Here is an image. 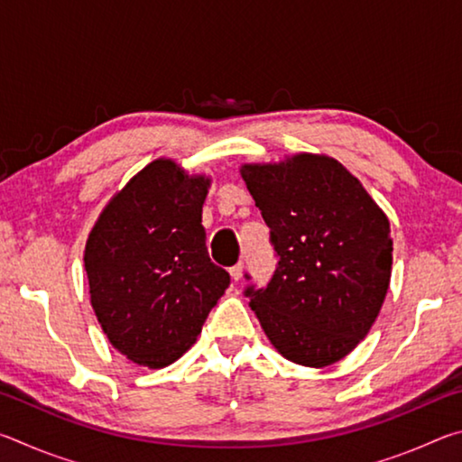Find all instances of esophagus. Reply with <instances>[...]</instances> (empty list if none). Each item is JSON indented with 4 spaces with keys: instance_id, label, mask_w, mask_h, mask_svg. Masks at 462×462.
Wrapping results in <instances>:
<instances>
[{
    "instance_id": "obj_1",
    "label": "esophagus",
    "mask_w": 462,
    "mask_h": 462,
    "mask_svg": "<svg viewBox=\"0 0 462 462\" xmlns=\"http://www.w3.org/2000/svg\"><path fill=\"white\" fill-rule=\"evenodd\" d=\"M242 273H245V263H242V261L234 264V267L230 269V275H232V279H234V281H240Z\"/></svg>"
}]
</instances>
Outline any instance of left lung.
Returning a JSON list of instances; mask_svg holds the SVG:
<instances>
[{
  "instance_id": "1",
  "label": "left lung",
  "mask_w": 462,
  "mask_h": 462,
  "mask_svg": "<svg viewBox=\"0 0 462 462\" xmlns=\"http://www.w3.org/2000/svg\"><path fill=\"white\" fill-rule=\"evenodd\" d=\"M240 173L277 256L267 287L246 285L250 308L289 361H340L371 330L385 300L393 263L387 216L328 156L295 154Z\"/></svg>"
}]
</instances>
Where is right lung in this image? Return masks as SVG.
<instances>
[{"label":"right lung","mask_w":462,"mask_h":462,"mask_svg":"<svg viewBox=\"0 0 462 462\" xmlns=\"http://www.w3.org/2000/svg\"><path fill=\"white\" fill-rule=\"evenodd\" d=\"M209 179L152 161L107 203L85 246L91 306L132 363H175L201 332L230 273L212 263L201 226Z\"/></svg>","instance_id":"add662e5"}]
</instances>
